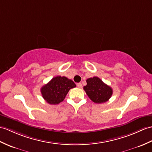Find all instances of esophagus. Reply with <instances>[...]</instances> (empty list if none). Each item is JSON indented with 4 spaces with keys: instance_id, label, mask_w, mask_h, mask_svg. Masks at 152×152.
I'll list each match as a JSON object with an SVG mask.
<instances>
[{
    "instance_id": "1",
    "label": "esophagus",
    "mask_w": 152,
    "mask_h": 152,
    "mask_svg": "<svg viewBox=\"0 0 152 152\" xmlns=\"http://www.w3.org/2000/svg\"><path fill=\"white\" fill-rule=\"evenodd\" d=\"M77 87H78V88H82V84L81 83H77Z\"/></svg>"
}]
</instances>
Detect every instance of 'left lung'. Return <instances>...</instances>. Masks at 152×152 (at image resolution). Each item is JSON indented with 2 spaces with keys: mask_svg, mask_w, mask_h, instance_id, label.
<instances>
[{
  "mask_svg": "<svg viewBox=\"0 0 152 152\" xmlns=\"http://www.w3.org/2000/svg\"><path fill=\"white\" fill-rule=\"evenodd\" d=\"M87 85L83 87L87 96L96 104H102L109 100L113 94L112 88L102 82L99 77L94 76L87 80Z\"/></svg>",
  "mask_w": 152,
  "mask_h": 152,
  "instance_id": "left-lung-1",
  "label": "left lung"
}]
</instances>
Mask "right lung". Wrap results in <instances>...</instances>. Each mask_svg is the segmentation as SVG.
Instances as JSON below:
<instances>
[{"instance_id":"1","label":"right lung","mask_w":152,"mask_h":152,"mask_svg":"<svg viewBox=\"0 0 152 152\" xmlns=\"http://www.w3.org/2000/svg\"><path fill=\"white\" fill-rule=\"evenodd\" d=\"M76 87L71 80L65 76H56L41 87V93L44 100L49 104L56 105L65 99L69 90Z\"/></svg>"}]
</instances>
